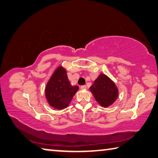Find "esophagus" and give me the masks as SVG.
Returning <instances> with one entry per match:
<instances>
[{
	"label": "esophagus",
	"mask_w": 158,
	"mask_h": 158,
	"mask_svg": "<svg viewBox=\"0 0 158 158\" xmlns=\"http://www.w3.org/2000/svg\"><path fill=\"white\" fill-rule=\"evenodd\" d=\"M87 85H82V86L81 87V88L82 89H87Z\"/></svg>",
	"instance_id": "esophagus-1"
}]
</instances>
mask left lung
Returning a JSON list of instances; mask_svg holds the SVG:
<instances>
[{
  "label": "left lung",
  "instance_id": "obj_1",
  "mask_svg": "<svg viewBox=\"0 0 158 158\" xmlns=\"http://www.w3.org/2000/svg\"><path fill=\"white\" fill-rule=\"evenodd\" d=\"M90 90L96 100L103 107L112 105L118 96V89L115 84L105 74H101L95 80Z\"/></svg>",
  "mask_w": 158,
  "mask_h": 158
}]
</instances>
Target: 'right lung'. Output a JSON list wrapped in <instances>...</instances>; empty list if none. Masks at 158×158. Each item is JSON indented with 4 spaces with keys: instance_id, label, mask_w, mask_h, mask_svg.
<instances>
[{
    "instance_id": "obj_1",
    "label": "right lung",
    "mask_w": 158,
    "mask_h": 158,
    "mask_svg": "<svg viewBox=\"0 0 158 158\" xmlns=\"http://www.w3.org/2000/svg\"><path fill=\"white\" fill-rule=\"evenodd\" d=\"M77 90L78 87L72 86L65 69L60 66L55 71L46 85V97L50 106L62 110L69 106Z\"/></svg>"
}]
</instances>
